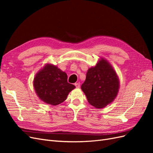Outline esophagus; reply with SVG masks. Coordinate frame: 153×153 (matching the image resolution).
Listing matches in <instances>:
<instances>
[{"label": "esophagus", "mask_w": 153, "mask_h": 153, "mask_svg": "<svg viewBox=\"0 0 153 153\" xmlns=\"http://www.w3.org/2000/svg\"><path fill=\"white\" fill-rule=\"evenodd\" d=\"M75 85L76 86V88H79V87H80V82L75 83Z\"/></svg>", "instance_id": "obj_1"}]
</instances>
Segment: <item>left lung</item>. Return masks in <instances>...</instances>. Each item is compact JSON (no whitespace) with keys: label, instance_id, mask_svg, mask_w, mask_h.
<instances>
[{"label":"left lung","instance_id":"left-lung-1","mask_svg":"<svg viewBox=\"0 0 153 153\" xmlns=\"http://www.w3.org/2000/svg\"><path fill=\"white\" fill-rule=\"evenodd\" d=\"M119 81L116 73L108 61L101 58L94 67L88 69L81 89L88 102L97 108H102L116 98Z\"/></svg>","mask_w":153,"mask_h":153}]
</instances>
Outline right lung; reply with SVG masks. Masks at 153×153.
Returning <instances> with one entry per match:
<instances>
[{
    "mask_svg": "<svg viewBox=\"0 0 153 153\" xmlns=\"http://www.w3.org/2000/svg\"><path fill=\"white\" fill-rule=\"evenodd\" d=\"M33 85L40 100L54 106L65 101L69 92L75 88L68 82L65 72L50 64H46L36 74Z\"/></svg>",
    "mask_w": 153,
    "mask_h": 153,
    "instance_id": "obj_1",
    "label": "right lung"
}]
</instances>
